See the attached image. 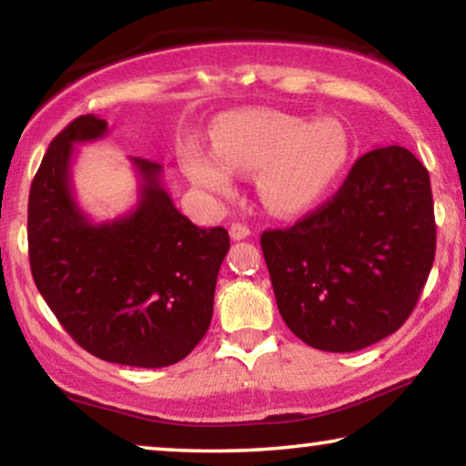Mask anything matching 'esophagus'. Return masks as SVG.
<instances>
[{
  "mask_svg": "<svg viewBox=\"0 0 466 466\" xmlns=\"http://www.w3.org/2000/svg\"><path fill=\"white\" fill-rule=\"evenodd\" d=\"M228 235H231L233 241L246 239L248 235H250V228H248L246 225H241V222H233L231 228H228Z\"/></svg>",
  "mask_w": 466,
  "mask_h": 466,
  "instance_id": "34e87169",
  "label": "esophagus"
}]
</instances>
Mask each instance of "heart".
<instances>
[{
	"label": "heart",
	"mask_w": 466,
	"mask_h": 466,
	"mask_svg": "<svg viewBox=\"0 0 466 466\" xmlns=\"http://www.w3.org/2000/svg\"><path fill=\"white\" fill-rule=\"evenodd\" d=\"M352 139L335 118L309 123L271 107L227 114L214 148L190 142L182 150L188 180L212 195H231L235 171H258L257 188L271 212L290 216L320 203L350 161Z\"/></svg>",
	"instance_id": "1"
}]
</instances>
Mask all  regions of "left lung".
<instances>
[{"mask_svg": "<svg viewBox=\"0 0 466 466\" xmlns=\"http://www.w3.org/2000/svg\"><path fill=\"white\" fill-rule=\"evenodd\" d=\"M429 171L403 146L362 155L333 199L260 235L286 327L324 352H356L400 329L435 260Z\"/></svg>", "mask_w": 466, "mask_h": 466, "instance_id": "8db88e82", "label": "left lung"}]
</instances>
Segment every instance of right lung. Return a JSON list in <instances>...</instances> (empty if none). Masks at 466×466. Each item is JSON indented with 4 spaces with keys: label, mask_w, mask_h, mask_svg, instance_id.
<instances>
[{
    "label": "right lung",
    "mask_w": 466,
    "mask_h": 466,
    "mask_svg": "<svg viewBox=\"0 0 466 466\" xmlns=\"http://www.w3.org/2000/svg\"><path fill=\"white\" fill-rule=\"evenodd\" d=\"M106 133L104 118L85 114L50 142L29 193L31 273L86 352L118 365L167 367L208 333L228 233L177 212L163 167L148 158H131L139 177L136 208L114 220L88 218L74 197V146Z\"/></svg>",
    "instance_id": "obj_1"
}]
</instances>
